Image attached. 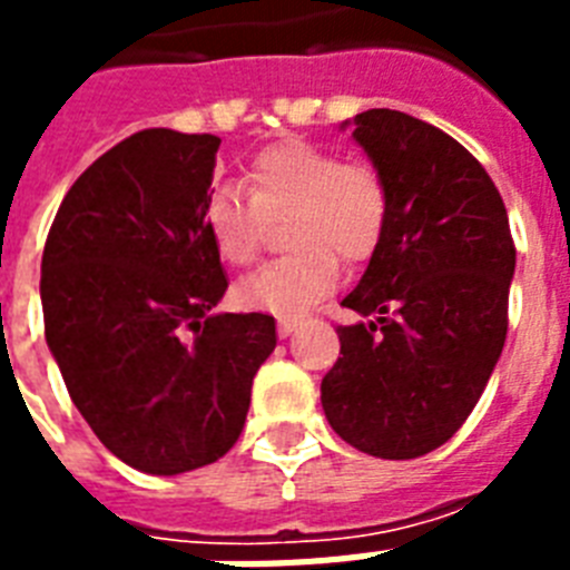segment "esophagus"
Instances as JSON below:
<instances>
[{"label":"esophagus","instance_id":"esophagus-1","mask_svg":"<svg viewBox=\"0 0 570 570\" xmlns=\"http://www.w3.org/2000/svg\"><path fill=\"white\" fill-rule=\"evenodd\" d=\"M302 325L304 322L295 320V316H281V320H277V334H281V337H289V334H295Z\"/></svg>","mask_w":570,"mask_h":570}]
</instances>
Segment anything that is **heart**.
I'll return each instance as SVG.
<instances>
[{
  "mask_svg": "<svg viewBox=\"0 0 570 570\" xmlns=\"http://www.w3.org/2000/svg\"><path fill=\"white\" fill-rule=\"evenodd\" d=\"M245 190L218 186L204 204V224L215 254L230 266L254 263L266 239L268 218H286L284 239L293 248L236 286L250 311H307L334 289L340 259L366 263L379 250L390 218V189L370 163H340L334 150L311 141L263 147L245 171Z\"/></svg>",
  "mask_w": 570,
  "mask_h": 570,
  "instance_id": "b5f03b06",
  "label": "heart"
}]
</instances>
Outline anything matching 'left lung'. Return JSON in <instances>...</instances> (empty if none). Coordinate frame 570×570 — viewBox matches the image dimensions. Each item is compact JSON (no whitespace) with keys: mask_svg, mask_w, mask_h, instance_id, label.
I'll use <instances>...</instances> for the list:
<instances>
[{"mask_svg":"<svg viewBox=\"0 0 570 570\" xmlns=\"http://www.w3.org/2000/svg\"><path fill=\"white\" fill-rule=\"evenodd\" d=\"M352 136L387 180L390 218L343 298L366 322L337 325L322 407L355 450L405 461L450 441L494 373L514 242L494 180L452 136L393 109L361 111Z\"/></svg>","mask_w":570,"mask_h":570,"instance_id":"left-lung-1","label":"left lung"}]
</instances>
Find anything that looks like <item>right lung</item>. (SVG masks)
<instances>
[{
	"instance_id": "right-lung-1",
	"label": "right lung",
	"mask_w": 570,
	"mask_h": 570,
	"mask_svg": "<svg viewBox=\"0 0 570 570\" xmlns=\"http://www.w3.org/2000/svg\"><path fill=\"white\" fill-rule=\"evenodd\" d=\"M218 136L141 129L70 186L40 259L47 346L67 393L124 464L177 476L239 441L268 313L227 293L204 224Z\"/></svg>"
}]
</instances>
